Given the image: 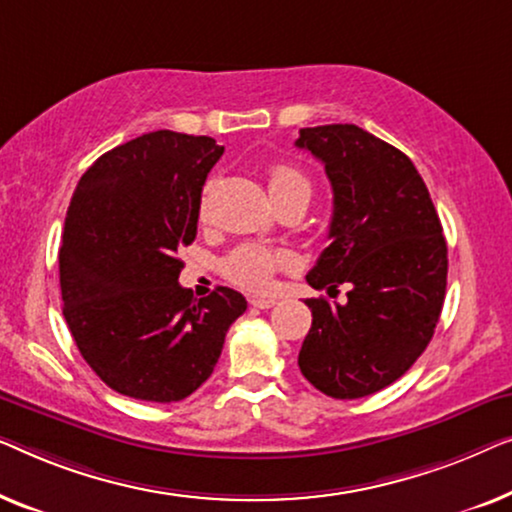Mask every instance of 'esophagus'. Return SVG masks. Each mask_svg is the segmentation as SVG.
I'll use <instances>...</instances> for the list:
<instances>
[{
  "label": "esophagus",
  "mask_w": 512,
  "mask_h": 512,
  "mask_svg": "<svg viewBox=\"0 0 512 512\" xmlns=\"http://www.w3.org/2000/svg\"><path fill=\"white\" fill-rule=\"evenodd\" d=\"M250 304H253L255 308H271V306H276L278 301L271 299V297H253V299H250Z\"/></svg>",
  "instance_id": "esophagus-1"
}]
</instances>
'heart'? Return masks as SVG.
<instances>
[{
	"mask_svg": "<svg viewBox=\"0 0 512 512\" xmlns=\"http://www.w3.org/2000/svg\"><path fill=\"white\" fill-rule=\"evenodd\" d=\"M269 192L273 201H283L287 197H311V181L292 164H273L269 169ZM208 194L206 187L199 201V218H208ZM294 266V255L287 250H271L257 243H243L222 259V273L234 285L246 287L253 292L269 290L278 271H290Z\"/></svg>",
	"mask_w": 512,
	"mask_h": 512,
	"instance_id": "1",
	"label": "heart"
}]
</instances>
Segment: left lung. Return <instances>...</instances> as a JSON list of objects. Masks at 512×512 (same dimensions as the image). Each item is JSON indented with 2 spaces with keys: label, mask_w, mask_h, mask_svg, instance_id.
<instances>
[{
  "label": "left lung",
  "mask_w": 512,
  "mask_h": 512,
  "mask_svg": "<svg viewBox=\"0 0 512 512\" xmlns=\"http://www.w3.org/2000/svg\"><path fill=\"white\" fill-rule=\"evenodd\" d=\"M334 190L329 246L306 280L348 301L306 299L313 313L299 369L322 394L359 399L399 380L441 318L448 246L415 164L357 125L299 129Z\"/></svg>",
  "instance_id": "8db88e82"
}]
</instances>
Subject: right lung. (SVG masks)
Returning <instances> with one entry per match:
<instances>
[{
    "label": "right lung",
    "instance_id": "right-lung-1",
    "mask_svg": "<svg viewBox=\"0 0 512 512\" xmlns=\"http://www.w3.org/2000/svg\"><path fill=\"white\" fill-rule=\"evenodd\" d=\"M211 136L150 132L104 153L78 181L60 246L64 320L90 369L125 397L171 403L206 383L241 292L194 299L178 250L197 236Z\"/></svg>",
    "mask_w": 512,
    "mask_h": 512
}]
</instances>
